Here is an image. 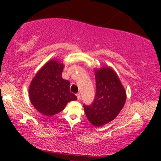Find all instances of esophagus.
I'll use <instances>...</instances> for the list:
<instances>
[{"mask_svg":"<svg viewBox=\"0 0 161 161\" xmlns=\"http://www.w3.org/2000/svg\"><path fill=\"white\" fill-rule=\"evenodd\" d=\"M76 96H77V97H78V100H80V94L78 93L76 94Z\"/></svg>","mask_w":161,"mask_h":161,"instance_id":"esophagus-1","label":"esophagus"}]
</instances>
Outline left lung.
<instances>
[{
    "label": "left lung",
    "mask_w": 161,
    "mask_h": 161,
    "mask_svg": "<svg viewBox=\"0 0 161 161\" xmlns=\"http://www.w3.org/2000/svg\"><path fill=\"white\" fill-rule=\"evenodd\" d=\"M96 94L91 105H83L88 119L100 127L115 119L124 106L126 92L117 75L109 67L95 72Z\"/></svg>",
    "instance_id": "1"
}]
</instances>
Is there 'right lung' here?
Returning <instances> with one entry per match:
<instances>
[{
  "instance_id": "obj_1",
  "label": "right lung",
  "mask_w": 161,
  "mask_h": 161,
  "mask_svg": "<svg viewBox=\"0 0 161 161\" xmlns=\"http://www.w3.org/2000/svg\"><path fill=\"white\" fill-rule=\"evenodd\" d=\"M63 68L64 65L58 61H48L31 83V102L44 115H55L62 111L69 101L77 100L69 91V81L61 77Z\"/></svg>"
}]
</instances>
